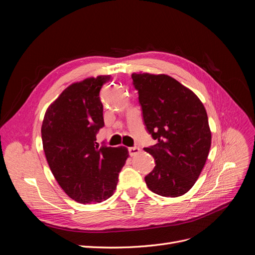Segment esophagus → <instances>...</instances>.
<instances>
[{"label":"esophagus","mask_w":255,"mask_h":255,"mask_svg":"<svg viewBox=\"0 0 255 255\" xmlns=\"http://www.w3.org/2000/svg\"><path fill=\"white\" fill-rule=\"evenodd\" d=\"M139 152H140V149L138 148V146H130V148H128V153L130 156H135Z\"/></svg>","instance_id":"1"}]
</instances>
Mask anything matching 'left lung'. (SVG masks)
Instances as JSON below:
<instances>
[{"mask_svg":"<svg viewBox=\"0 0 255 255\" xmlns=\"http://www.w3.org/2000/svg\"><path fill=\"white\" fill-rule=\"evenodd\" d=\"M145 129L156 143L143 148L155 167L144 181L154 194L182 196L194 186L210 152L212 134L199 98L165 74L133 73Z\"/></svg>","mask_w":255,"mask_h":255,"instance_id":"left-lung-1","label":"left lung"}]
</instances>
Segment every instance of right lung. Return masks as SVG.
<instances>
[{"mask_svg":"<svg viewBox=\"0 0 255 255\" xmlns=\"http://www.w3.org/2000/svg\"><path fill=\"white\" fill-rule=\"evenodd\" d=\"M101 75L66 88L44 115L41 138L45 157L59 186L74 201L99 203L114 195L128 157L125 146H100L104 127L100 90L111 82Z\"/></svg>","mask_w":255,"mask_h":255,"instance_id":"obj_1","label":"right lung"}]
</instances>
